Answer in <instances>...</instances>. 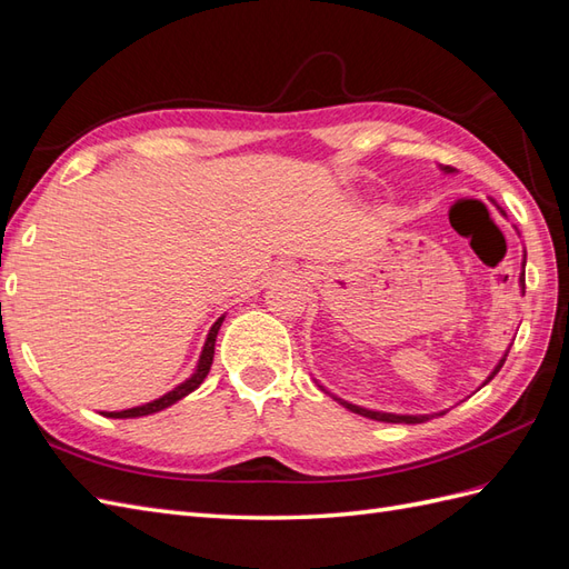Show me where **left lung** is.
<instances>
[{
	"label": "left lung",
	"instance_id": "obj_1",
	"mask_svg": "<svg viewBox=\"0 0 569 569\" xmlns=\"http://www.w3.org/2000/svg\"><path fill=\"white\" fill-rule=\"evenodd\" d=\"M445 172H455V168L451 166H445L442 168ZM502 211V209H500ZM502 216H505V211H502ZM521 267H527V254H523V261H521ZM519 286H521V293H523V271H521V276H519ZM509 353V351H507ZM507 353L502 356V360L498 362V366H495V370L490 372V377L488 380L483 382V385H488L495 375L500 372V368L505 366V360H507ZM337 399L339 403H343L348 411H353V413H360V416H366V418H372V420H382V423H409V426H413V423H426V420H430V416H399V413H382V411H370V409H360V406H356V403H348V401H343V399H339V397H333ZM447 411H442L440 416H445Z\"/></svg>",
	"mask_w": 569,
	"mask_h": 569
}]
</instances>
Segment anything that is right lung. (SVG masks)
<instances>
[{
    "mask_svg": "<svg viewBox=\"0 0 569 569\" xmlns=\"http://www.w3.org/2000/svg\"><path fill=\"white\" fill-rule=\"evenodd\" d=\"M223 319H226V317H218L216 322H213V327L209 329V337H207V343H203V351H201V356H199L197 370H194L192 377H189V380H184L182 385H178L172 391H168V395H163V397L156 399V401H149V403H143V406H137V409H127V411H106L103 416H108V418H139V416H149V413H158V411L168 409V406H172L174 401L184 399L187 395H192V391L203 382V377H207L209 370H211L213 346H216L218 329H221Z\"/></svg>",
    "mask_w": 569,
    "mask_h": 569,
    "instance_id": "add662e5",
    "label": "right lung"
}]
</instances>
